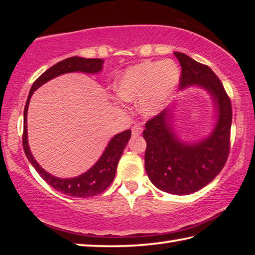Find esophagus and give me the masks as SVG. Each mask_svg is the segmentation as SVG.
Instances as JSON below:
<instances>
[{"mask_svg": "<svg viewBox=\"0 0 255 255\" xmlns=\"http://www.w3.org/2000/svg\"><path fill=\"white\" fill-rule=\"evenodd\" d=\"M132 136H139L140 133L142 132V127L140 126V125H134V126H132Z\"/></svg>", "mask_w": 255, "mask_h": 255, "instance_id": "esophagus-1", "label": "esophagus"}]
</instances>
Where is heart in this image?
Masks as SVG:
<instances>
[{
  "instance_id": "b5f03b06",
  "label": "heart",
  "mask_w": 255,
  "mask_h": 255,
  "mask_svg": "<svg viewBox=\"0 0 255 255\" xmlns=\"http://www.w3.org/2000/svg\"><path fill=\"white\" fill-rule=\"evenodd\" d=\"M174 61H145L128 68L116 85L117 95L126 102L140 101L144 115H153L163 106L180 81Z\"/></svg>"
}]
</instances>
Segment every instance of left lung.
<instances>
[{
    "label": "left lung",
    "mask_w": 255,
    "mask_h": 255,
    "mask_svg": "<svg viewBox=\"0 0 255 255\" xmlns=\"http://www.w3.org/2000/svg\"><path fill=\"white\" fill-rule=\"evenodd\" d=\"M174 55L182 67L180 88L196 84L207 90L218 108V123L204 141L186 144L173 133L169 121L171 112H161L145 123L144 166L150 181L161 191L188 195L205 187L224 169L230 152L232 107L213 70L182 52Z\"/></svg>",
    "instance_id": "1"
}]
</instances>
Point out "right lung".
Wrapping results in <instances>:
<instances>
[{"label": "right lung", "mask_w": 255, "mask_h": 255, "mask_svg": "<svg viewBox=\"0 0 255 255\" xmlns=\"http://www.w3.org/2000/svg\"><path fill=\"white\" fill-rule=\"evenodd\" d=\"M103 67L102 59H86L80 57H71L56 63L42 73L31 85L28 97H27L25 110H24V130H23V148L27 159L29 160L31 165L35 167L44 181L55 188L56 191L62 194L69 195L73 197H92L97 194H101L111 185L114 178H115L118 161L124 152L128 140L130 139L131 130L128 129L126 131L116 134L110 143H108L104 153L101 159L96 162V164L84 174L73 177V178H58L49 173L46 172L42 167L37 163L34 156L30 153L27 141V110H28L29 100L34 93V91L39 88L40 85L48 82V81L58 77V75L81 71L85 73H96L100 72Z\"/></svg>", "instance_id": "obj_1"}]
</instances>
